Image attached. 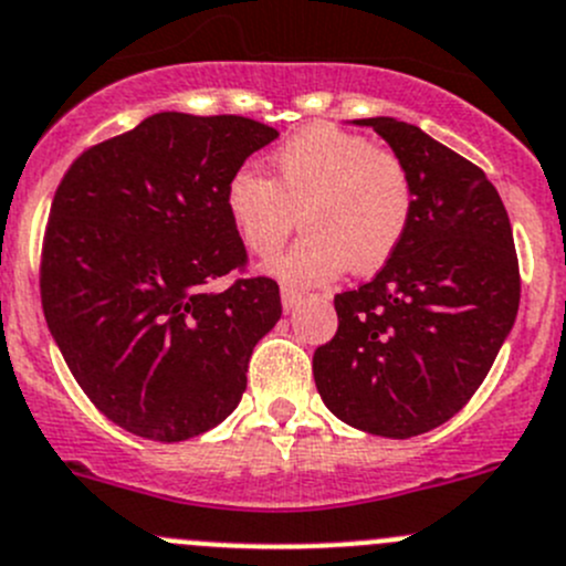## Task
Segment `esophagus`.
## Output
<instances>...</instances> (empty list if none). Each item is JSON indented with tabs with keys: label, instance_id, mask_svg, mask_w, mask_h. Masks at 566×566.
<instances>
[{
	"label": "esophagus",
	"instance_id": "obj_1",
	"mask_svg": "<svg viewBox=\"0 0 566 566\" xmlns=\"http://www.w3.org/2000/svg\"><path fill=\"white\" fill-rule=\"evenodd\" d=\"M301 298H304V293H298V290H293V287H282V304H284V312L295 310V306L301 304Z\"/></svg>",
	"mask_w": 566,
	"mask_h": 566
}]
</instances>
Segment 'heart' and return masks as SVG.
Segmentation results:
<instances>
[{
  "label": "heart",
  "mask_w": 566,
  "mask_h": 566,
  "mask_svg": "<svg viewBox=\"0 0 566 566\" xmlns=\"http://www.w3.org/2000/svg\"><path fill=\"white\" fill-rule=\"evenodd\" d=\"M273 179L240 168L227 185V212L245 249L273 256L295 223L306 234L268 271L295 287L373 273L392 260L415 216L403 160L332 124H312L271 157Z\"/></svg>",
  "instance_id": "b5f03b06"
}]
</instances>
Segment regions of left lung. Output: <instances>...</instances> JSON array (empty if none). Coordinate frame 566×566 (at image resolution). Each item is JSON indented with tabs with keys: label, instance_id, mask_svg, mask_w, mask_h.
Masks as SVG:
<instances>
[{
	"label": "left lung",
	"instance_id": "left-lung-1",
	"mask_svg": "<svg viewBox=\"0 0 566 566\" xmlns=\"http://www.w3.org/2000/svg\"><path fill=\"white\" fill-rule=\"evenodd\" d=\"M403 160L415 216L376 279L334 295L339 326L312 359L334 417L389 440L451 420L490 373L520 306L512 223L495 185L415 124L359 118Z\"/></svg>",
	"mask_w": 566,
	"mask_h": 566
}]
</instances>
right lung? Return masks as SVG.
I'll list each match as a JSON object with an SVG mask.
<instances>
[{
  "label": "right lung",
  "mask_w": 566,
  "mask_h": 566,
  "mask_svg": "<svg viewBox=\"0 0 566 566\" xmlns=\"http://www.w3.org/2000/svg\"><path fill=\"white\" fill-rule=\"evenodd\" d=\"M276 137L243 115L157 113L82 151L54 193L43 315L82 392L129 434L190 440L243 398L279 284H210L245 265L229 179Z\"/></svg>",
  "instance_id": "right-lung-1"
}]
</instances>
